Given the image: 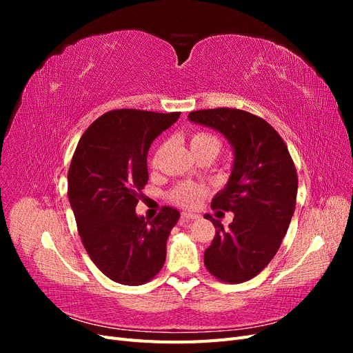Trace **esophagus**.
Listing matches in <instances>:
<instances>
[{
    "label": "esophagus",
    "mask_w": 353,
    "mask_h": 353,
    "mask_svg": "<svg viewBox=\"0 0 353 353\" xmlns=\"http://www.w3.org/2000/svg\"><path fill=\"white\" fill-rule=\"evenodd\" d=\"M181 216H183L184 219H197L199 218L197 213H191V212H183L181 213Z\"/></svg>",
    "instance_id": "esophagus-1"
}]
</instances>
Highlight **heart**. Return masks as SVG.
I'll return each mask as SVG.
<instances>
[{"instance_id":"1","label":"heart","mask_w":353,"mask_h":353,"mask_svg":"<svg viewBox=\"0 0 353 353\" xmlns=\"http://www.w3.org/2000/svg\"><path fill=\"white\" fill-rule=\"evenodd\" d=\"M190 145L197 156L208 152L216 156V153L221 148V140L218 135L212 132L197 131L191 135ZM154 162H156V157H154ZM206 194H208V190L205 187L193 184V183H181L170 191L169 200L172 201L174 205L183 206V208H196Z\"/></svg>"}]
</instances>
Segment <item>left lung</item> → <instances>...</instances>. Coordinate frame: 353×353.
Masks as SVG:
<instances>
[{"instance_id":"8db88e82","label":"left lung","mask_w":353,"mask_h":353,"mask_svg":"<svg viewBox=\"0 0 353 353\" xmlns=\"http://www.w3.org/2000/svg\"><path fill=\"white\" fill-rule=\"evenodd\" d=\"M219 131L234 148L228 184L212 209L232 212L227 230L213 221L215 237L205 252L208 271L219 281L240 284L258 275L279 252L296 208L297 172L280 134L262 117L218 108L188 114Z\"/></svg>"}]
</instances>
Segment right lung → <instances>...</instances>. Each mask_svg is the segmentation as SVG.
Instances as JSON below:
<instances>
[{
	"label": "right lung",
	"instance_id": "right-lung-1",
	"mask_svg": "<svg viewBox=\"0 0 353 353\" xmlns=\"http://www.w3.org/2000/svg\"><path fill=\"white\" fill-rule=\"evenodd\" d=\"M181 112L112 110L94 121L73 153L68 194L91 261L110 280L141 285L162 270L179 212L163 206L145 221L135 206L148 181L147 154Z\"/></svg>",
	"mask_w": 353,
	"mask_h": 353
}]
</instances>
